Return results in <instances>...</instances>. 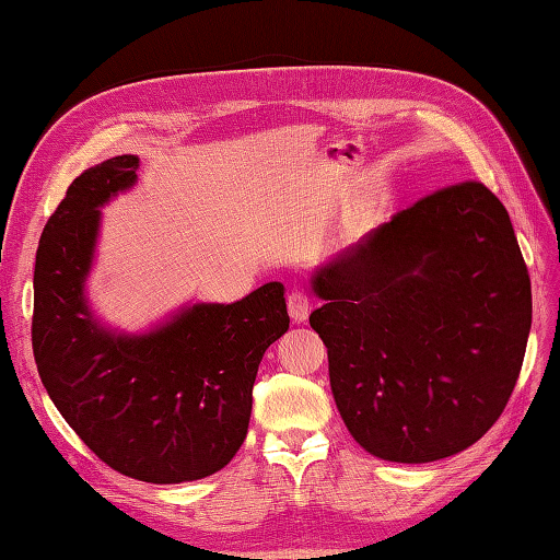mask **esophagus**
Masks as SVG:
<instances>
[{"label": "esophagus", "instance_id": "1", "mask_svg": "<svg viewBox=\"0 0 560 560\" xmlns=\"http://www.w3.org/2000/svg\"><path fill=\"white\" fill-rule=\"evenodd\" d=\"M287 307H289V315H291L293 323H305L307 315H311V301H307V295L299 289H293L289 293Z\"/></svg>", "mask_w": 560, "mask_h": 560}]
</instances>
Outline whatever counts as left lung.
I'll list each match as a JSON object with an SVG mask.
<instances>
[{
    "mask_svg": "<svg viewBox=\"0 0 560 560\" xmlns=\"http://www.w3.org/2000/svg\"><path fill=\"white\" fill-rule=\"evenodd\" d=\"M329 385L373 457L435 462L489 431L513 395L532 283L505 207L459 183L397 211L319 267Z\"/></svg>",
    "mask_w": 560,
    "mask_h": 560,
    "instance_id": "obj_1",
    "label": "left lung"
}]
</instances>
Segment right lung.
Masks as SVG:
<instances>
[{
	"label": "right lung",
	"mask_w": 560,
	"mask_h": 560,
	"mask_svg": "<svg viewBox=\"0 0 560 560\" xmlns=\"http://www.w3.org/2000/svg\"><path fill=\"white\" fill-rule=\"evenodd\" d=\"M132 153L83 171L45 223L33 273V355L57 411L139 481L211 477L241 450L261 355L289 329L283 283L195 303L141 335L105 327L86 299L101 209L132 189Z\"/></svg>",
	"instance_id": "right-lung-1"
}]
</instances>
